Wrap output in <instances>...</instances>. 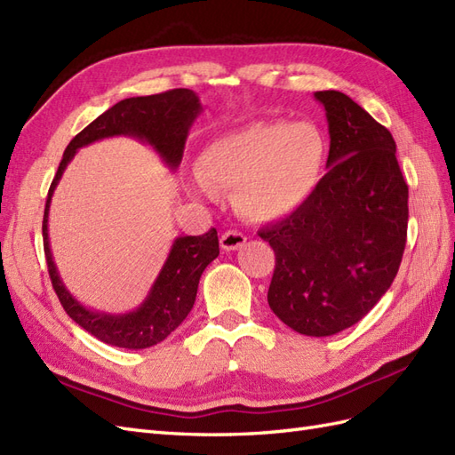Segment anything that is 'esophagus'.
<instances>
[{
	"mask_svg": "<svg viewBox=\"0 0 455 455\" xmlns=\"http://www.w3.org/2000/svg\"><path fill=\"white\" fill-rule=\"evenodd\" d=\"M243 243H246V236L236 230H227L225 235L220 236V248L225 251H236L243 246Z\"/></svg>",
	"mask_w": 455,
	"mask_h": 455,
	"instance_id": "obj_1",
	"label": "esophagus"
}]
</instances>
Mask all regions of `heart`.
Instances as JSON below:
<instances>
[{
    "instance_id": "1",
    "label": "heart",
    "mask_w": 455,
    "mask_h": 455,
    "mask_svg": "<svg viewBox=\"0 0 455 455\" xmlns=\"http://www.w3.org/2000/svg\"><path fill=\"white\" fill-rule=\"evenodd\" d=\"M327 161V142L309 123L259 121L213 140L197 159V179L209 192H232L236 212L253 223H273L304 205Z\"/></svg>"
}]
</instances>
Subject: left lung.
<instances>
[{
	"label": "left lung",
	"mask_w": 455,
	"mask_h": 455,
	"mask_svg": "<svg viewBox=\"0 0 455 455\" xmlns=\"http://www.w3.org/2000/svg\"><path fill=\"white\" fill-rule=\"evenodd\" d=\"M329 172L298 212L258 235L275 250L267 301L306 336L354 327L388 292L407 236V184L388 128L342 92H315Z\"/></svg>",
	"instance_id": "1"
}]
</instances>
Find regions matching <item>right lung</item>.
I'll return each instance as SVG.
<instances>
[{"label":"right lung","instance_id":"1","mask_svg":"<svg viewBox=\"0 0 455 455\" xmlns=\"http://www.w3.org/2000/svg\"><path fill=\"white\" fill-rule=\"evenodd\" d=\"M202 111L204 106L200 98L188 88L169 90L156 96L126 98L115 103L111 109L101 113L96 121H92L83 132H78L71 140L50 186L42 235L45 261H48L55 294L60 298L67 315L78 327H83L92 336H96L98 340L109 346L144 349L163 342L174 329H179V324L188 317V313L194 307L202 273L219 255L217 230L212 228L202 236L174 238L156 283L151 284L146 299L136 309L128 313L96 311L80 304L68 292L61 281L60 271H57L48 232L52 196L67 165L76 156V151L103 138H136L142 144L154 148L156 154L171 171H177L182 161L186 138H188L190 128Z\"/></svg>","mask_w":455,"mask_h":455}]
</instances>
